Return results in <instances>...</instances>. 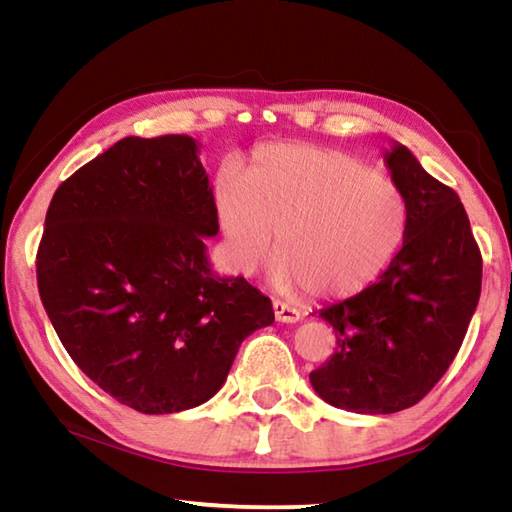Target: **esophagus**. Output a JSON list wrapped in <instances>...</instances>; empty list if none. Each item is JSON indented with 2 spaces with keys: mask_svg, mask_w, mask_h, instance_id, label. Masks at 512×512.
I'll use <instances>...</instances> for the list:
<instances>
[{
  "mask_svg": "<svg viewBox=\"0 0 512 512\" xmlns=\"http://www.w3.org/2000/svg\"><path fill=\"white\" fill-rule=\"evenodd\" d=\"M273 311H275V320H280V323H298L300 320V311L293 309L282 300L273 302Z\"/></svg>",
  "mask_w": 512,
  "mask_h": 512,
  "instance_id": "obj_1",
  "label": "esophagus"
}]
</instances>
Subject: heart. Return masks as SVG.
<instances>
[{
  "instance_id": "1",
  "label": "heart",
  "mask_w": 512,
  "mask_h": 512,
  "mask_svg": "<svg viewBox=\"0 0 512 512\" xmlns=\"http://www.w3.org/2000/svg\"><path fill=\"white\" fill-rule=\"evenodd\" d=\"M225 253L253 275L273 250V282L343 298L366 289L400 248L409 207L402 189L348 153L280 142L257 149L246 185L223 173L214 189Z\"/></svg>"
}]
</instances>
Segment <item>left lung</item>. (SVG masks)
<instances>
[{
    "label": "left lung",
    "mask_w": 512,
    "mask_h": 512,
    "mask_svg": "<svg viewBox=\"0 0 512 512\" xmlns=\"http://www.w3.org/2000/svg\"><path fill=\"white\" fill-rule=\"evenodd\" d=\"M409 207L402 250L375 284L318 311L336 332L332 359L309 375L336 409L395 413L445 375L481 296V250L461 198L402 144L384 151Z\"/></svg>",
    "instance_id": "obj_1"
}]
</instances>
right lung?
<instances>
[{
    "mask_svg": "<svg viewBox=\"0 0 512 512\" xmlns=\"http://www.w3.org/2000/svg\"><path fill=\"white\" fill-rule=\"evenodd\" d=\"M189 135L124 137L51 198L38 291L60 343L94 384L149 415L203 404L271 300L207 259L219 219Z\"/></svg>",
    "mask_w": 512,
    "mask_h": 512,
    "instance_id": "obj_1",
    "label": "right lung"
}]
</instances>
